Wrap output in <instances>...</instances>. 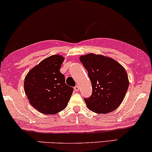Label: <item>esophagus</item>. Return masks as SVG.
<instances>
[{"label": "esophagus", "mask_w": 152, "mask_h": 152, "mask_svg": "<svg viewBox=\"0 0 152 152\" xmlns=\"http://www.w3.org/2000/svg\"><path fill=\"white\" fill-rule=\"evenodd\" d=\"M79 90H80V88H79L78 86H75L74 87V91H76V92H77V91H79Z\"/></svg>", "instance_id": "1"}]
</instances>
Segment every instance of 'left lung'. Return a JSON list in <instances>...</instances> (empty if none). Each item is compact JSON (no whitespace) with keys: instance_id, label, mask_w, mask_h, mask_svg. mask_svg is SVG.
<instances>
[{"instance_id":"8db88e82","label":"left lung","mask_w":152,"mask_h":152,"mask_svg":"<svg viewBox=\"0 0 152 152\" xmlns=\"http://www.w3.org/2000/svg\"><path fill=\"white\" fill-rule=\"evenodd\" d=\"M92 84V95L84 98L87 107L98 113L113 111L120 105L129 87L123 66L110 57L90 53L80 57Z\"/></svg>"}]
</instances>
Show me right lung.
I'll return each instance as SVG.
<instances>
[{
	"label": "right lung",
	"instance_id": "obj_1",
	"mask_svg": "<svg viewBox=\"0 0 152 152\" xmlns=\"http://www.w3.org/2000/svg\"><path fill=\"white\" fill-rule=\"evenodd\" d=\"M64 57L53 55L31 69L25 78L24 91L30 104L42 113L55 114L67 107L73 88L59 71Z\"/></svg>",
	"mask_w": 152,
	"mask_h": 152
}]
</instances>
